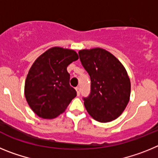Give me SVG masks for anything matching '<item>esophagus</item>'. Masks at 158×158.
Instances as JSON below:
<instances>
[{
	"mask_svg": "<svg viewBox=\"0 0 158 158\" xmlns=\"http://www.w3.org/2000/svg\"><path fill=\"white\" fill-rule=\"evenodd\" d=\"M76 90H77V95H78V96H80L81 88H80V87H77V88H76Z\"/></svg>",
	"mask_w": 158,
	"mask_h": 158,
	"instance_id": "esophagus-1",
	"label": "esophagus"
}]
</instances>
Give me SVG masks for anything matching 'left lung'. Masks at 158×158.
Returning <instances> with one entry per match:
<instances>
[{"label": "left lung", "instance_id": "1", "mask_svg": "<svg viewBox=\"0 0 158 158\" xmlns=\"http://www.w3.org/2000/svg\"><path fill=\"white\" fill-rule=\"evenodd\" d=\"M78 54L91 79L90 94L83 97L86 110L100 123L114 120L122 114L130 100L131 81L126 69L104 49L82 50Z\"/></svg>", "mask_w": 158, "mask_h": 158}]
</instances>
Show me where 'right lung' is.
I'll list each match as a JSON object with an SVG mask.
<instances>
[{
    "instance_id": "right-lung-1",
    "label": "right lung",
    "mask_w": 158,
    "mask_h": 158,
    "mask_svg": "<svg viewBox=\"0 0 158 158\" xmlns=\"http://www.w3.org/2000/svg\"><path fill=\"white\" fill-rule=\"evenodd\" d=\"M77 59V54L73 50L52 47L35 61L26 78L24 94L36 115L55 118L77 96L69 85L67 66Z\"/></svg>"
}]
</instances>
